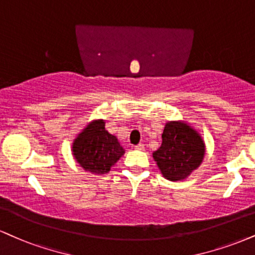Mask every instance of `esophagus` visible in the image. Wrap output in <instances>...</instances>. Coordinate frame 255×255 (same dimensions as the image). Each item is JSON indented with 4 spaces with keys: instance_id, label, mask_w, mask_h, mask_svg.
<instances>
[{
    "instance_id": "34e87169",
    "label": "esophagus",
    "mask_w": 255,
    "mask_h": 255,
    "mask_svg": "<svg viewBox=\"0 0 255 255\" xmlns=\"http://www.w3.org/2000/svg\"><path fill=\"white\" fill-rule=\"evenodd\" d=\"M135 149H137V151H143L145 149V145L143 143H139V145L135 146Z\"/></svg>"
}]
</instances>
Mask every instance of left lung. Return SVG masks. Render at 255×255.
<instances>
[{"label": "left lung", "instance_id": "1", "mask_svg": "<svg viewBox=\"0 0 255 255\" xmlns=\"http://www.w3.org/2000/svg\"><path fill=\"white\" fill-rule=\"evenodd\" d=\"M162 142L153 159L162 176L171 182L186 179L203 161L205 143L201 134L185 121H168Z\"/></svg>", "mask_w": 255, "mask_h": 255}]
</instances>
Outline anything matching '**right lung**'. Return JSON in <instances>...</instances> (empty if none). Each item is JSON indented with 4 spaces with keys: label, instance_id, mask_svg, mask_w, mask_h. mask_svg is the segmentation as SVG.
<instances>
[{
    "label": "right lung",
    "instance_id": "1",
    "mask_svg": "<svg viewBox=\"0 0 255 255\" xmlns=\"http://www.w3.org/2000/svg\"><path fill=\"white\" fill-rule=\"evenodd\" d=\"M72 154L79 166L88 172L108 173L125 154L118 137L108 133L104 120H94L73 140Z\"/></svg>",
    "mask_w": 255,
    "mask_h": 255
}]
</instances>
